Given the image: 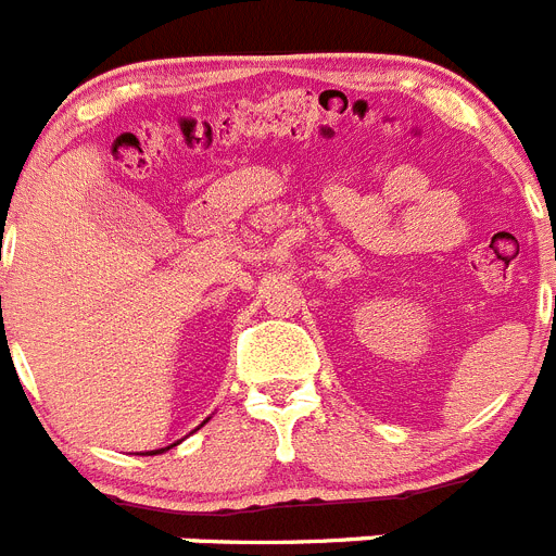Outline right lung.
Returning a JSON list of instances; mask_svg holds the SVG:
<instances>
[{
  "label": "right lung",
  "mask_w": 556,
  "mask_h": 556,
  "mask_svg": "<svg viewBox=\"0 0 556 556\" xmlns=\"http://www.w3.org/2000/svg\"><path fill=\"white\" fill-rule=\"evenodd\" d=\"M160 452H166V448H160ZM160 452H149V454H160Z\"/></svg>",
  "instance_id": "1"
}]
</instances>
